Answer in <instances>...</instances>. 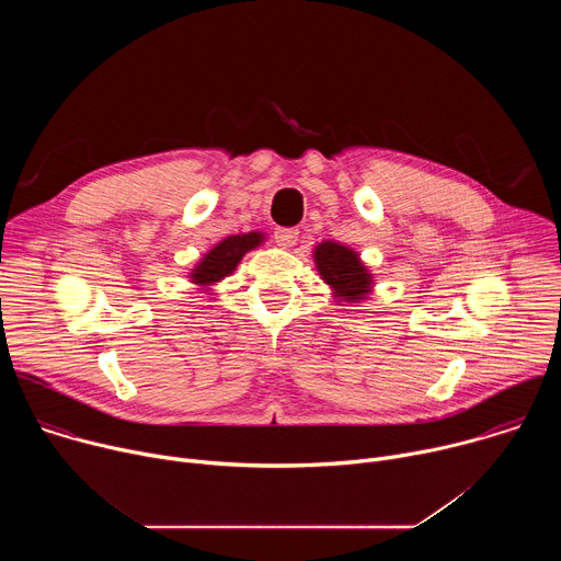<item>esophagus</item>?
<instances>
[{"label": "esophagus", "mask_w": 561, "mask_h": 561, "mask_svg": "<svg viewBox=\"0 0 561 561\" xmlns=\"http://www.w3.org/2000/svg\"><path fill=\"white\" fill-rule=\"evenodd\" d=\"M297 234H299L297 228H275V242L282 249H290L297 242Z\"/></svg>", "instance_id": "obj_1"}]
</instances>
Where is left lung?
<instances>
[{
    "mask_svg": "<svg viewBox=\"0 0 561 561\" xmlns=\"http://www.w3.org/2000/svg\"><path fill=\"white\" fill-rule=\"evenodd\" d=\"M314 262L322 277L337 290L344 299H362V295L370 286V277L366 268L359 264L357 255L346 247L324 242L314 251Z\"/></svg>",
    "mask_w": 561,
    "mask_h": 561,
    "instance_id": "left-lung-1",
    "label": "left lung"
}]
</instances>
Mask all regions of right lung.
I'll list each match as a JSON object with an SVG mask.
<instances>
[{
  "label": "right lung",
  "instance_id": "obj_1",
  "mask_svg": "<svg viewBox=\"0 0 561 561\" xmlns=\"http://www.w3.org/2000/svg\"><path fill=\"white\" fill-rule=\"evenodd\" d=\"M260 242H262V234L260 232L232 234V237L224 239L221 244H217L202 260V264L193 273V279L197 284H210V282L224 279L226 275H230L234 271L239 260H242L251 249H255Z\"/></svg>",
  "mask_w": 561,
  "mask_h": 561
}]
</instances>
